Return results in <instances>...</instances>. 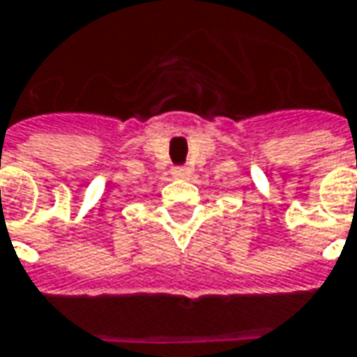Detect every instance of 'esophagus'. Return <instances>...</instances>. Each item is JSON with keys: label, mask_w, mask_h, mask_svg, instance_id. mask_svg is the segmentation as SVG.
<instances>
[{"label": "esophagus", "mask_w": 357, "mask_h": 357, "mask_svg": "<svg viewBox=\"0 0 357 357\" xmlns=\"http://www.w3.org/2000/svg\"><path fill=\"white\" fill-rule=\"evenodd\" d=\"M171 173H173L174 178H188L192 174V169L190 167H174Z\"/></svg>", "instance_id": "esophagus-1"}]
</instances>
